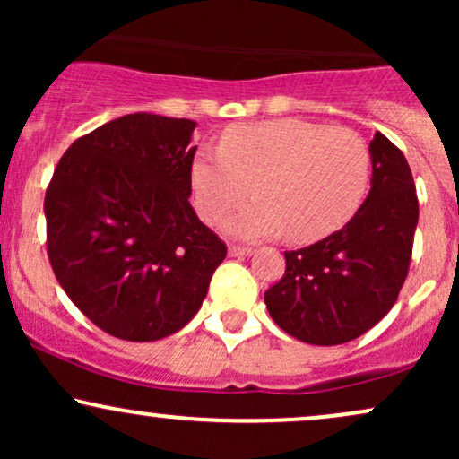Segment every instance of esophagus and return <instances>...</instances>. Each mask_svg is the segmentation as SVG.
<instances>
[{"label": "esophagus", "mask_w": 459, "mask_h": 459, "mask_svg": "<svg viewBox=\"0 0 459 459\" xmlns=\"http://www.w3.org/2000/svg\"><path fill=\"white\" fill-rule=\"evenodd\" d=\"M229 255L230 256H247V255H252V247H247V246H230L229 247Z\"/></svg>", "instance_id": "obj_1"}]
</instances>
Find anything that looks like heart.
Instances as JSON below:
<instances>
[{
	"mask_svg": "<svg viewBox=\"0 0 459 459\" xmlns=\"http://www.w3.org/2000/svg\"><path fill=\"white\" fill-rule=\"evenodd\" d=\"M367 177L368 149L354 129L299 118L233 125L220 149L203 146L192 163L204 222L222 218L250 189L259 194L226 222L246 239L287 230L296 241H315L334 233L356 212Z\"/></svg>",
	"mask_w": 459,
	"mask_h": 459,
	"instance_id": "1",
	"label": "heart"
}]
</instances>
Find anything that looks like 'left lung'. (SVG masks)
Here are the masks:
<instances>
[{
    "instance_id": "1",
    "label": "left lung",
    "mask_w": 459,
    "mask_h": 459,
    "mask_svg": "<svg viewBox=\"0 0 459 459\" xmlns=\"http://www.w3.org/2000/svg\"><path fill=\"white\" fill-rule=\"evenodd\" d=\"M371 189L343 229L284 252L282 278L265 291L272 319L310 345L354 341L397 302L412 256L419 198L403 152L377 131Z\"/></svg>"
}]
</instances>
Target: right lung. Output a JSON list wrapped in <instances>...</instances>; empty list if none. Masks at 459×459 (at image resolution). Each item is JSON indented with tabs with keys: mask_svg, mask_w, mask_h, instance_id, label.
Here are the masks:
<instances>
[{
	"mask_svg": "<svg viewBox=\"0 0 459 459\" xmlns=\"http://www.w3.org/2000/svg\"><path fill=\"white\" fill-rule=\"evenodd\" d=\"M196 123L109 120L68 146L45 194L47 256L71 302L123 341L181 330L226 244L189 204Z\"/></svg>",
	"mask_w": 459,
	"mask_h": 459,
	"instance_id": "add662e5",
	"label": "right lung"
}]
</instances>
